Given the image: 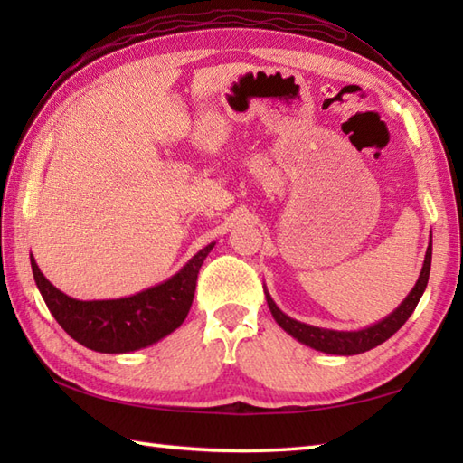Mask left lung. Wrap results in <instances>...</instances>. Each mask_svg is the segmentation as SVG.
Listing matches in <instances>:
<instances>
[{
  "mask_svg": "<svg viewBox=\"0 0 463 463\" xmlns=\"http://www.w3.org/2000/svg\"><path fill=\"white\" fill-rule=\"evenodd\" d=\"M430 267H431V241L430 247L426 250V259H424V267H421L420 279L416 282V287L411 288V292L404 298V302L400 307L388 314L386 318L372 324V326L364 328V330H356V332H340V330H328V328H318V326H310V324H304L294 320L290 317H287L274 300L270 298V294L264 290L267 294V302L269 308L272 312L274 320L279 322V326L282 330H287L292 338H297L298 342L307 344V346L326 352V354H336V356H354V354H362L366 350H372L380 346L382 342H386L390 336L404 326L406 320L411 317V312L416 310L418 302L424 294L426 287H428V279H430Z\"/></svg>",
  "mask_w": 463,
  "mask_h": 463,
  "instance_id": "left-lung-1",
  "label": "left lung"
}]
</instances>
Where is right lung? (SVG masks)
Wrapping results in <instances>:
<instances>
[{"instance_id": "add662e5", "label": "right lung", "mask_w": 463, "mask_h": 463, "mask_svg": "<svg viewBox=\"0 0 463 463\" xmlns=\"http://www.w3.org/2000/svg\"><path fill=\"white\" fill-rule=\"evenodd\" d=\"M213 247L214 242L206 244L169 280L117 300L67 297L43 277L33 257L32 270L49 312L69 336L95 352L125 354L151 346L181 326L191 310L199 269Z\"/></svg>"}]
</instances>
